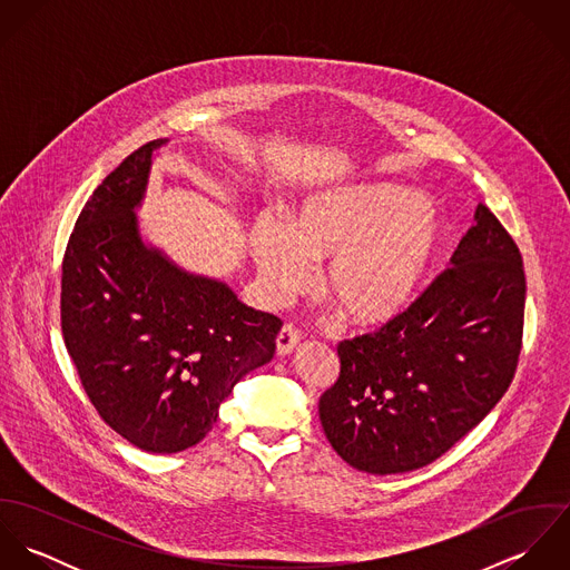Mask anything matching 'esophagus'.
Here are the masks:
<instances>
[{
	"mask_svg": "<svg viewBox=\"0 0 570 570\" xmlns=\"http://www.w3.org/2000/svg\"><path fill=\"white\" fill-rule=\"evenodd\" d=\"M298 342H301V333L294 326L285 325L276 335V353L278 355H289L296 348Z\"/></svg>",
	"mask_w": 570,
	"mask_h": 570,
	"instance_id": "esophagus-1",
	"label": "esophagus"
}]
</instances>
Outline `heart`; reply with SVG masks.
Instances as JSON below:
<instances>
[{"instance_id": "obj_1", "label": "heart", "mask_w": 570, "mask_h": 570, "mask_svg": "<svg viewBox=\"0 0 570 570\" xmlns=\"http://www.w3.org/2000/svg\"><path fill=\"white\" fill-rule=\"evenodd\" d=\"M448 242V219L400 184H348L309 195L289 224H254L249 254L261 292L278 305L326 263L321 289L348 325L375 328L400 318L421 296Z\"/></svg>"}]
</instances>
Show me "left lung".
<instances>
[{
    "label": "left lung",
    "mask_w": 570,
    "mask_h": 570,
    "mask_svg": "<svg viewBox=\"0 0 570 570\" xmlns=\"http://www.w3.org/2000/svg\"><path fill=\"white\" fill-rule=\"evenodd\" d=\"M452 267L393 323L337 344L340 375L318 412L355 470L402 474L445 454L507 393L522 348L518 245L479 204Z\"/></svg>",
    "instance_id": "left-lung-1"
}]
</instances>
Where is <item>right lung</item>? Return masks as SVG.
Wrapping results in <instances>:
<instances>
[{"instance_id":"1","label":"right lung","mask_w":570,"mask_h":570,"mask_svg":"<svg viewBox=\"0 0 570 570\" xmlns=\"http://www.w3.org/2000/svg\"><path fill=\"white\" fill-rule=\"evenodd\" d=\"M166 142L140 147L94 190L61 278L63 340L89 402L154 454L199 443L235 384L274 357L283 326L142 239L136 213Z\"/></svg>"}]
</instances>
